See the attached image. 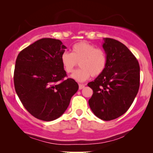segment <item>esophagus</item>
<instances>
[{"label":"esophagus","mask_w":153,"mask_h":153,"mask_svg":"<svg viewBox=\"0 0 153 153\" xmlns=\"http://www.w3.org/2000/svg\"><path fill=\"white\" fill-rule=\"evenodd\" d=\"M84 87H85L84 84H79V90H81Z\"/></svg>","instance_id":"esophagus-1"}]
</instances>
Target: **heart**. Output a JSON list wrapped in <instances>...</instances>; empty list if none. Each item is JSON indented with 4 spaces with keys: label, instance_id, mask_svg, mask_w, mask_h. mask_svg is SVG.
Instances as JSON below:
<instances>
[{
    "label": "heart",
    "instance_id": "1",
    "mask_svg": "<svg viewBox=\"0 0 153 153\" xmlns=\"http://www.w3.org/2000/svg\"><path fill=\"white\" fill-rule=\"evenodd\" d=\"M61 63L67 73L73 72L75 67L80 63V68L73 72L71 78L78 82H84L90 78L99 76L106 65V55L101 49L85 42L73 45L72 52H63L60 57Z\"/></svg>",
    "mask_w": 153,
    "mask_h": 153
}]
</instances>
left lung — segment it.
I'll use <instances>...</instances> for the list:
<instances>
[{"label": "left lung", "mask_w": 153, "mask_h": 153, "mask_svg": "<svg viewBox=\"0 0 153 153\" xmlns=\"http://www.w3.org/2000/svg\"><path fill=\"white\" fill-rule=\"evenodd\" d=\"M102 47L106 65L101 75L88 83L94 92L88 103L98 118L110 121L124 114L134 101L140 88V65L120 42L103 38Z\"/></svg>", "instance_id": "8db88e82"}]
</instances>
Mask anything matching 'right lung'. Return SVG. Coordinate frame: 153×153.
Listing matches in <instances>:
<instances>
[{
	"instance_id": "add662e5",
	"label": "right lung",
	"mask_w": 153,
	"mask_h": 153,
	"mask_svg": "<svg viewBox=\"0 0 153 153\" xmlns=\"http://www.w3.org/2000/svg\"><path fill=\"white\" fill-rule=\"evenodd\" d=\"M67 47L59 39L43 38L21 51L16 60L15 90L25 108L50 122L65 111L78 84L68 78L61 63Z\"/></svg>"
}]
</instances>
